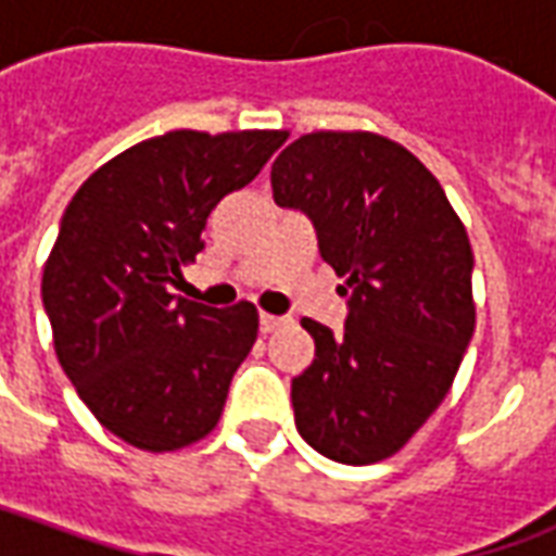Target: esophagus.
Listing matches in <instances>:
<instances>
[{"label":"esophagus","instance_id":"esophagus-1","mask_svg":"<svg viewBox=\"0 0 556 556\" xmlns=\"http://www.w3.org/2000/svg\"><path fill=\"white\" fill-rule=\"evenodd\" d=\"M291 318H286V315H267L262 313L258 315V327H262V333H274V330H279V327H289Z\"/></svg>","mask_w":556,"mask_h":556}]
</instances>
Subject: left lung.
Returning a JSON list of instances; mask_svg holds the SVG:
<instances>
[{
	"instance_id": "obj_1",
	"label": "left lung",
	"mask_w": 556,
	"mask_h": 556,
	"mask_svg": "<svg viewBox=\"0 0 556 556\" xmlns=\"http://www.w3.org/2000/svg\"><path fill=\"white\" fill-rule=\"evenodd\" d=\"M270 184L309 217L349 298L339 333L301 321L315 361L291 381L294 426L333 462H381L441 405L473 337L467 231L438 178L378 134L294 139Z\"/></svg>"
}]
</instances>
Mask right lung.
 Returning <instances> with one entry per match:
<instances>
[{"instance_id":"right-lung-1","label":"right lung","mask_w":556,"mask_h":556,"mask_svg":"<svg viewBox=\"0 0 556 556\" xmlns=\"http://www.w3.org/2000/svg\"><path fill=\"white\" fill-rule=\"evenodd\" d=\"M282 130H172L127 148L65 207L41 279L55 357L103 429L169 453L217 426L258 333L253 303L175 298L202 229L286 142Z\"/></svg>"}]
</instances>
